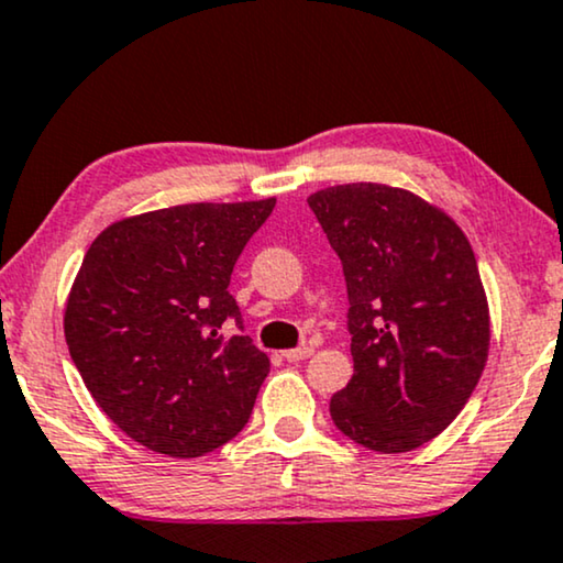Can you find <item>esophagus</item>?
Wrapping results in <instances>:
<instances>
[{"label": "esophagus", "mask_w": 563, "mask_h": 563, "mask_svg": "<svg viewBox=\"0 0 563 563\" xmlns=\"http://www.w3.org/2000/svg\"><path fill=\"white\" fill-rule=\"evenodd\" d=\"M311 353H314V347H311V345H298V347H290V351H283V358H286V361H303V358H309Z\"/></svg>", "instance_id": "34e87169"}]
</instances>
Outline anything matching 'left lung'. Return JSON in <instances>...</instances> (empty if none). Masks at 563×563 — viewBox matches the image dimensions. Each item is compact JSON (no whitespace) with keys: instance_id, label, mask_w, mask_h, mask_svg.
<instances>
[{"instance_id":"obj_1","label":"left lung","mask_w":563,"mask_h":563,"mask_svg":"<svg viewBox=\"0 0 563 563\" xmlns=\"http://www.w3.org/2000/svg\"><path fill=\"white\" fill-rule=\"evenodd\" d=\"M309 208L343 262L353 376L330 416L355 444L412 452L471 400L490 319L471 241L444 210L387 184H340Z\"/></svg>"}]
</instances>
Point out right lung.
<instances>
[{
    "label": "right lung",
    "instance_id": "right-lung-1",
    "mask_svg": "<svg viewBox=\"0 0 563 563\" xmlns=\"http://www.w3.org/2000/svg\"><path fill=\"white\" fill-rule=\"evenodd\" d=\"M275 199L142 212L98 233L64 309L85 387L126 437L202 457L244 429L269 358L229 294L233 265Z\"/></svg>",
    "mask_w": 563,
    "mask_h": 563
}]
</instances>
